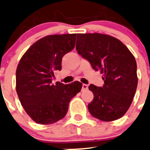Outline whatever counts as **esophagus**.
Listing matches in <instances>:
<instances>
[{
  "mask_svg": "<svg viewBox=\"0 0 150 150\" xmlns=\"http://www.w3.org/2000/svg\"><path fill=\"white\" fill-rule=\"evenodd\" d=\"M88 89V85L87 84H82V90H85V89Z\"/></svg>",
  "mask_w": 150,
  "mask_h": 150,
  "instance_id": "esophagus-1",
  "label": "esophagus"
}]
</instances>
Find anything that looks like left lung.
I'll return each instance as SVG.
<instances>
[{
    "label": "left lung",
    "mask_w": 150,
    "mask_h": 150,
    "mask_svg": "<svg viewBox=\"0 0 150 150\" xmlns=\"http://www.w3.org/2000/svg\"><path fill=\"white\" fill-rule=\"evenodd\" d=\"M76 49L103 74L104 84H90L94 99L88 105L91 115L103 121L121 118L129 110L137 90V62L130 50L117 38L100 33L77 34Z\"/></svg>",
    "instance_id": "left-lung-1"
}]
</instances>
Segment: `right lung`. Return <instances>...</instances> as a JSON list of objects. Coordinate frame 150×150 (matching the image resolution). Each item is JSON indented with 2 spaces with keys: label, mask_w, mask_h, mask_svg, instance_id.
Listing matches in <instances>:
<instances>
[{
  "label": "right lung",
  "mask_w": 150,
  "mask_h": 150,
  "mask_svg": "<svg viewBox=\"0 0 150 150\" xmlns=\"http://www.w3.org/2000/svg\"><path fill=\"white\" fill-rule=\"evenodd\" d=\"M76 34L48 35L35 42L18 63L16 89L29 116L47 125L64 118L70 100L81 91L82 84L74 81L52 84L54 71L61 70L64 55L75 47Z\"/></svg>",
  "instance_id": "add662e5"
}]
</instances>
